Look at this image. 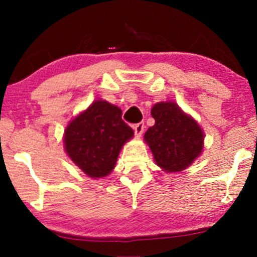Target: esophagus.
I'll list each match as a JSON object with an SVG mask.
<instances>
[{"label":"esophagus","mask_w":257,"mask_h":257,"mask_svg":"<svg viewBox=\"0 0 257 257\" xmlns=\"http://www.w3.org/2000/svg\"><path fill=\"white\" fill-rule=\"evenodd\" d=\"M144 122H138V123H135L134 125V131H135V135L137 136V137H141L142 134H143L144 131Z\"/></svg>","instance_id":"esophagus-1"}]
</instances>
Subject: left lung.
Returning <instances> with one entry per match:
<instances>
[{"instance_id": "1", "label": "left lung", "mask_w": 257, "mask_h": 257, "mask_svg": "<svg viewBox=\"0 0 257 257\" xmlns=\"http://www.w3.org/2000/svg\"><path fill=\"white\" fill-rule=\"evenodd\" d=\"M152 115L155 125L148 128L144 140L158 166L178 172L191 165L203 148V132L197 122L172 102L156 103Z\"/></svg>"}]
</instances>
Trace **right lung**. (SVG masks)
<instances>
[{"mask_svg":"<svg viewBox=\"0 0 257 257\" xmlns=\"http://www.w3.org/2000/svg\"><path fill=\"white\" fill-rule=\"evenodd\" d=\"M122 111L105 101H96L69 122L65 131L68 156L91 178L109 174L134 130L121 119Z\"/></svg>","mask_w":257,"mask_h":257,"instance_id":"add662e5","label":"right lung"}]
</instances>
